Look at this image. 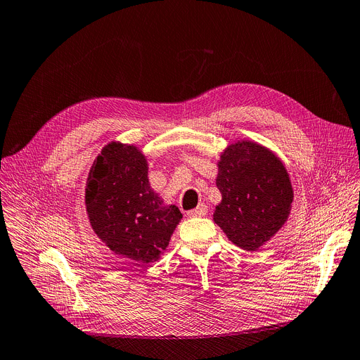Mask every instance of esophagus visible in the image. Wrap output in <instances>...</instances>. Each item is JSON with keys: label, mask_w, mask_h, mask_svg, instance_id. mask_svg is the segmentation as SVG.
<instances>
[{"label": "esophagus", "mask_w": 360, "mask_h": 360, "mask_svg": "<svg viewBox=\"0 0 360 360\" xmlns=\"http://www.w3.org/2000/svg\"><path fill=\"white\" fill-rule=\"evenodd\" d=\"M207 211H208L207 205L200 204L197 208L188 211V217H202V215H205V214H207Z\"/></svg>", "instance_id": "obj_1"}]
</instances>
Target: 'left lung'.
Segmentation results:
<instances>
[{
  "label": "left lung",
  "instance_id": "obj_1",
  "mask_svg": "<svg viewBox=\"0 0 360 360\" xmlns=\"http://www.w3.org/2000/svg\"><path fill=\"white\" fill-rule=\"evenodd\" d=\"M215 184L221 202L212 220L243 250L255 252L288 220L294 189L283 162L252 140H237L221 152Z\"/></svg>",
  "mask_w": 360,
  "mask_h": 360
}]
</instances>
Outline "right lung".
I'll use <instances>...</instances> for the list:
<instances>
[{"instance_id": "obj_1", "label": "right lung", "mask_w": 360, "mask_h": 360, "mask_svg": "<svg viewBox=\"0 0 360 360\" xmlns=\"http://www.w3.org/2000/svg\"><path fill=\"white\" fill-rule=\"evenodd\" d=\"M148 159L134 145L111 141L95 158L85 186L89 224L118 256L156 262L169 245L182 214L150 186Z\"/></svg>"}]
</instances>
